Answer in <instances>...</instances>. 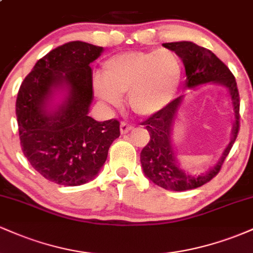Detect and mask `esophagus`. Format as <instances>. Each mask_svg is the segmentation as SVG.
Instances as JSON below:
<instances>
[{
	"label": "esophagus",
	"mask_w": 253,
	"mask_h": 253,
	"mask_svg": "<svg viewBox=\"0 0 253 253\" xmlns=\"http://www.w3.org/2000/svg\"><path fill=\"white\" fill-rule=\"evenodd\" d=\"M133 129H134V126H132V125H129L127 123H121V125H120L121 134H126V133H128Z\"/></svg>",
	"instance_id": "esophagus-1"
}]
</instances>
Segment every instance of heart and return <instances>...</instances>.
I'll list each match as a JSON object with an SVG mask.
<instances>
[{
    "label": "heart",
    "instance_id": "1",
    "mask_svg": "<svg viewBox=\"0 0 253 253\" xmlns=\"http://www.w3.org/2000/svg\"><path fill=\"white\" fill-rule=\"evenodd\" d=\"M181 76V62L173 52H127L104 62L103 76L94 77V88L101 100L114 106L128 95L132 112L150 117L171 102Z\"/></svg>",
    "mask_w": 253,
    "mask_h": 253
}]
</instances>
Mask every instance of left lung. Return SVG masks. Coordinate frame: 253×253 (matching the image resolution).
Segmentation results:
<instances>
[{"mask_svg": "<svg viewBox=\"0 0 253 253\" xmlns=\"http://www.w3.org/2000/svg\"><path fill=\"white\" fill-rule=\"evenodd\" d=\"M163 46L173 51L183 60L185 68V86L195 88L206 83L221 84L228 90L234 112V125L232 139L219 162L201 175H189L179 168L173 152L171 133L175 123L177 110L181 106L183 96L173 101L145 120L143 125L150 133V141L140 153V162L144 173L151 182L167 190L184 191L195 189L210 182L221 169L226 157L236 141L239 132V92L233 74L213 52L191 42H167Z\"/></svg>", "mask_w": 253, "mask_h": 253, "instance_id": "obj_1", "label": "left lung"}]
</instances>
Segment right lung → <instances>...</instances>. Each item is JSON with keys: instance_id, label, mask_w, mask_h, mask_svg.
<instances>
[{"instance_id": "obj_1", "label": "right lung", "mask_w": 253, "mask_h": 253, "mask_svg": "<svg viewBox=\"0 0 253 253\" xmlns=\"http://www.w3.org/2000/svg\"><path fill=\"white\" fill-rule=\"evenodd\" d=\"M103 47L66 42L39 59L26 76L16 98V119L22 152L48 181L75 187L94 179L120 135L115 119L89 117L92 102L90 63ZM64 92L60 104L53 102Z\"/></svg>"}]
</instances>
